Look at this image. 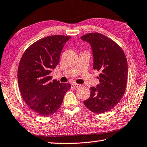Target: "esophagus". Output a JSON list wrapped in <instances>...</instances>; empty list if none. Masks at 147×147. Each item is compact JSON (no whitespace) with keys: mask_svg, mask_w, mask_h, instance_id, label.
<instances>
[{"mask_svg":"<svg viewBox=\"0 0 147 147\" xmlns=\"http://www.w3.org/2000/svg\"><path fill=\"white\" fill-rule=\"evenodd\" d=\"M72 86H73L74 87L78 88V87H80L81 85H80V84H76V83H74V84H72Z\"/></svg>","mask_w":147,"mask_h":147,"instance_id":"esophagus-1","label":"esophagus"}]
</instances>
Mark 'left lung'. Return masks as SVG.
<instances>
[{"mask_svg": "<svg viewBox=\"0 0 147 147\" xmlns=\"http://www.w3.org/2000/svg\"><path fill=\"white\" fill-rule=\"evenodd\" d=\"M90 45L94 69L100 71L99 84L90 87V95L84 102L95 113H103L118 104L126 88L128 65L122 49L112 39L95 32L81 37Z\"/></svg>", "mask_w": 147, "mask_h": 147, "instance_id": "obj_1", "label": "left lung"}]
</instances>
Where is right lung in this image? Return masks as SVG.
Segmentation results:
<instances>
[{
	"label": "right lung",
	"mask_w": 147,
	"mask_h": 147,
	"mask_svg": "<svg viewBox=\"0 0 147 147\" xmlns=\"http://www.w3.org/2000/svg\"><path fill=\"white\" fill-rule=\"evenodd\" d=\"M70 37L52 35L34 43L24 52L18 68V84L26 104L38 115L49 117L61 106L69 84L52 80L50 74L59 63Z\"/></svg>",
	"instance_id": "1"
}]
</instances>
